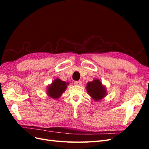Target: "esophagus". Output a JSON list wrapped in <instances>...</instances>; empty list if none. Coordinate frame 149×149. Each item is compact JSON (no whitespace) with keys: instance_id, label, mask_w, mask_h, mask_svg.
<instances>
[{"instance_id":"obj_1","label":"esophagus","mask_w":149,"mask_h":149,"mask_svg":"<svg viewBox=\"0 0 149 149\" xmlns=\"http://www.w3.org/2000/svg\"><path fill=\"white\" fill-rule=\"evenodd\" d=\"M74 83L76 85H81L82 83V81H74Z\"/></svg>"}]
</instances>
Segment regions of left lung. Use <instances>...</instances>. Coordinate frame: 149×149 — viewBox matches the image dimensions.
<instances>
[{
    "instance_id": "obj_1",
    "label": "left lung",
    "mask_w": 149,
    "mask_h": 149,
    "mask_svg": "<svg viewBox=\"0 0 149 149\" xmlns=\"http://www.w3.org/2000/svg\"><path fill=\"white\" fill-rule=\"evenodd\" d=\"M86 89L89 95L95 101L101 100L106 95V89L102 86L101 82L98 79L88 83Z\"/></svg>"
}]
</instances>
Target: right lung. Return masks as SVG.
Instances as JSON below:
<instances>
[{"instance_id":"right-lung-1","label":"right lung","mask_w":149,"mask_h":149,"mask_svg":"<svg viewBox=\"0 0 149 149\" xmlns=\"http://www.w3.org/2000/svg\"><path fill=\"white\" fill-rule=\"evenodd\" d=\"M68 84L59 79H55L48 88V95L52 98H58L65 91Z\"/></svg>"}]
</instances>
